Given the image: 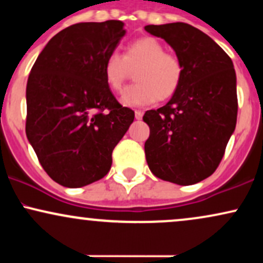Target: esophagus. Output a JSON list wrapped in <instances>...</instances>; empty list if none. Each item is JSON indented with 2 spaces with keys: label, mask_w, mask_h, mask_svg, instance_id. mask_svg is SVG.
Returning <instances> with one entry per match:
<instances>
[{
  "label": "esophagus",
  "mask_w": 263,
  "mask_h": 263,
  "mask_svg": "<svg viewBox=\"0 0 263 263\" xmlns=\"http://www.w3.org/2000/svg\"><path fill=\"white\" fill-rule=\"evenodd\" d=\"M142 116H143V112H142V111H140V110H136V111H135V117H136V120H141Z\"/></svg>",
  "instance_id": "obj_1"
}]
</instances>
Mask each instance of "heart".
I'll list each match as a JSON object with an SVG mask.
<instances>
[{
	"label": "heart",
	"mask_w": 263,
	"mask_h": 263,
	"mask_svg": "<svg viewBox=\"0 0 263 263\" xmlns=\"http://www.w3.org/2000/svg\"><path fill=\"white\" fill-rule=\"evenodd\" d=\"M102 71L107 86L115 92L121 91L131 71H135L136 83L121 96L122 104L129 107L171 99L179 89L184 74L180 59L165 52L164 45L153 37L136 39L126 47L122 57L108 54Z\"/></svg>",
	"instance_id": "obj_1"
}]
</instances>
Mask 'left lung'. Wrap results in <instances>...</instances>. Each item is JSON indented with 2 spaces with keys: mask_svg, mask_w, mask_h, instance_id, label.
<instances>
[{
  "mask_svg": "<svg viewBox=\"0 0 263 263\" xmlns=\"http://www.w3.org/2000/svg\"><path fill=\"white\" fill-rule=\"evenodd\" d=\"M164 39L183 64V80L164 106L146 111L144 153L151 172L190 185L218 168L237 119L236 73L230 57L209 35L183 22L146 26Z\"/></svg>",
  "mask_w": 263,
  "mask_h": 263,
  "instance_id": "8db88e82",
  "label": "left lung"
}]
</instances>
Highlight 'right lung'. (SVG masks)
I'll return each instance as SVG.
<instances>
[{"instance_id": "1", "label": "right lung", "mask_w": 263, "mask_h": 263, "mask_svg": "<svg viewBox=\"0 0 263 263\" xmlns=\"http://www.w3.org/2000/svg\"><path fill=\"white\" fill-rule=\"evenodd\" d=\"M125 34L121 21L77 23L48 42L29 73L27 138L60 185L80 188L106 176L115 146L134 122L102 71Z\"/></svg>"}]
</instances>
